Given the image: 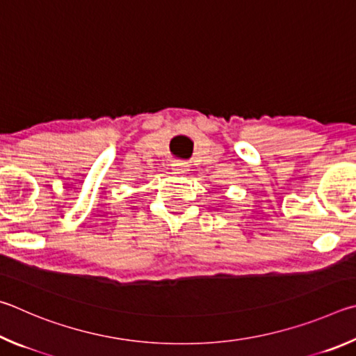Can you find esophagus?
Instances as JSON below:
<instances>
[{
  "label": "esophagus",
  "mask_w": 356,
  "mask_h": 356,
  "mask_svg": "<svg viewBox=\"0 0 356 356\" xmlns=\"http://www.w3.org/2000/svg\"><path fill=\"white\" fill-rule=\"evenodd\" d=\"M172 172L175 175H186L189 172V164H188V162H183V161H173Z\"/></svg>",
  "instance_id": "esophagus-1"
}]
</instances>
